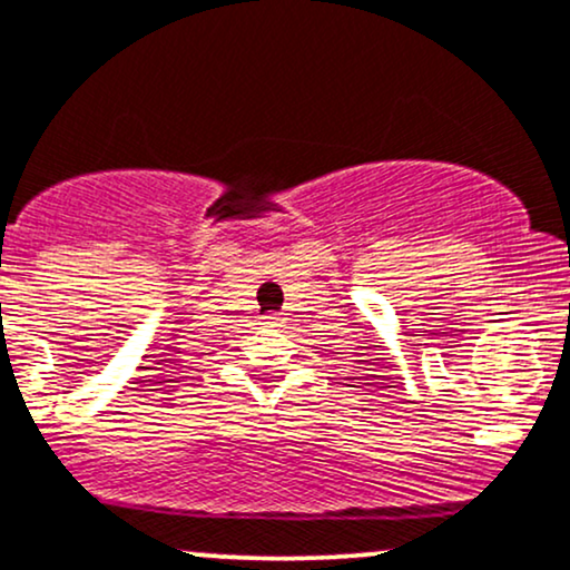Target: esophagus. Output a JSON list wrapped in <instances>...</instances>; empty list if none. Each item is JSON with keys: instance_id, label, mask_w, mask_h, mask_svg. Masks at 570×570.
Listing matches in <instances>:
<instances>
[{"instance_id": "34e87169", "label": "esophagus", "mask_w": 570, "mask_h": 570, "mask_svg": "<svg viewBox=\"0 0 570 570\" xmlns=\"http://www.w3.org/2000/svg\"><path fill=\"white\" fill-rule=\"evenodd\" d=\"M278 321H281L278 315L271 313V315H267V318H265V324H267V326H278Z\"/></svg>"}]
</instances>
